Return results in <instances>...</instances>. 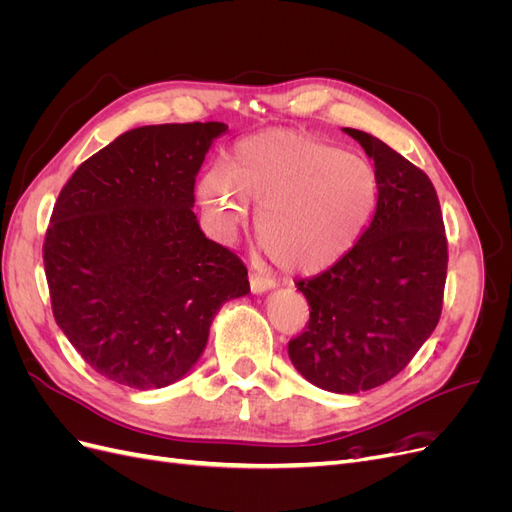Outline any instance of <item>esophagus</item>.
<instances>
[{
	"label": "esophagus",
	"mask_w": 512,
	"mask_h": 512,
	"mask_svg": "<svg viewBox=\"0 0 512 512\" xmlns=\"http://www.w3.org/2000/svg\"><path fill=\"white\" fill-rule=\"evenodd\" d=\"M250 288L254 294H262V292H269L275 288V282L269 280V277H262V275H256L252 273L250 275Z\"/></svg>",
	"instance_id": "esophagus-1"
}]
</instances>
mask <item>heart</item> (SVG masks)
<instances>
[{
    "instance_id": "1",
    "label": "heart",
    "mask_w": 512,
    "mask_h": 512,
    "mask_svg": "<svg viewBox=\"0 0 512 512\" xmlns=\"http://www.w3.org/2000/svg\"><path fill=\"white\" fill-rule=\"evenodd\" d=\"M203 218L232 241L258 209L256 235L290 273L333 267L359 243L378 200L374 170L335 145L292 130H267L230 151L224 170L196 183Z\"/></svg>"
}]
</instances>
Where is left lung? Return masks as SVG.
I'll return each mask as SVG.
<instances>
[{
	"label": "left lung",
	"instance_id": "left-lung-1",
	"mask_svg": "<svg viewBox=\"0 0 512 512\" xmlns=\"http://www.w3.org/2000/svg\"><path fill=\"white\" fill-rule=\"evenodd\" d=\"M344 132L374 160L376 211L342 260L297 282L312 312L288 356L318 389L354 395L397 376L436 329L448 254L429 177L380 138Z\"/></svg>",
	"mask_w": 512,
	"mask_h": 512
}]
</instances>
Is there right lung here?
<instances>
[{"mask_svg":"<svg viewBox=\"0 0 512 512\" xmlns=\"http://www.w3.org/2000/svg\"><path fill=\"white\" fill-rule=\"evenodd\" d=\"M226 123L117 136L59 192L44 239L53 316L98 374L164 389L196 365L220 307L250 292L243 262L205 237L194 181Z\"/></svg>","mask_w":512,"mask_h":512,"instance_id":"add662e5","label":"right lung"}]
</instances>
